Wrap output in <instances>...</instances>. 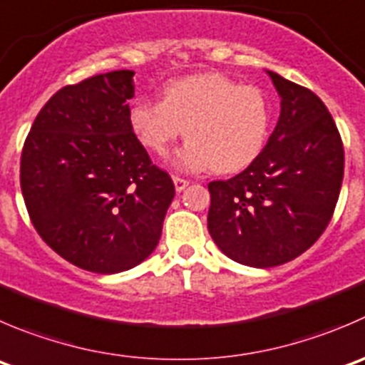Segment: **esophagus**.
Masks as SVG:
<instances>
[{
  "instance_id": "1",
  "label": "esophagus",
  "mask_w": 365,
  "mask_h": 365,
  "mask_svg": "<svg viewBox=\"0 0 365 365\" xmlns=\"http://www.w3.org/2000/svg\"><path fill=\"white\" fill-rule=\"evenodd\" d=\"M173 182H175V189L178 190V192H182V190L189 185V180L180 178V176H173Z\"/></svg>"
}]
</instances>
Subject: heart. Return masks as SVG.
<instances>
[{"label": "heart", "mask_w": 365, "mask_h": 365, "mask_svg": "<svg viewBox=\"0 0 365 365\" xmlns=\"http://www.w3.org/2000/svg\"><path fill=\"white\" fill-rule=\"evenodd\" d=\"M130 126L146 150L165 155L185 133L175 164L185 171L237 173L257 160L271 126L267 94L225 74L169 81L160 100L143 98L130 108ZM187 132H185V128Z\"/></svg>", "instance_id": "heart-1"}]
</instances>
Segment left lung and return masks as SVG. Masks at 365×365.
Listing matches in <instances>:
<instances>
[{
  "label": "left lung",
  "mask_w": 365,
  "mask_h": 365,
  "mask_svg": "<svg viewBox=\"0 0 365 365\" xmlns=\"http://www.w3.org/2000/svg\"><path fill=\"white\" fill-rule=\"evenodd\" d=\"M280 119L253 164L208 183V232L239 264L274 267L305 253L327 230L344 176V148L323 101L271 73Z\"/></svg>",
  "instance_id": "obj_1"
}]
</instances>
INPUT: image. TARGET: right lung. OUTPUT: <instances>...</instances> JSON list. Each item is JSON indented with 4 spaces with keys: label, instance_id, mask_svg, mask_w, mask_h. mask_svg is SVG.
I'll return each mask as SVG.
<instances>
[{
    "label": "right lung",
    "instance_id": "add662e5",
    "mask_svg": "<svg viewBox=\"0 0 365 365\" xmlns=\"http://www.w3.org/2000/svg\"><path fill=\"white\" fill-rule=\"evenodd\" d=\"M133 71L66 85L41 108L21 153L31 225L55 253L112 274L150 257L175 183L130 126Z\"/></svg>",
    "mask_w": 365,
    "mask_h": 365
}]
</instances>
